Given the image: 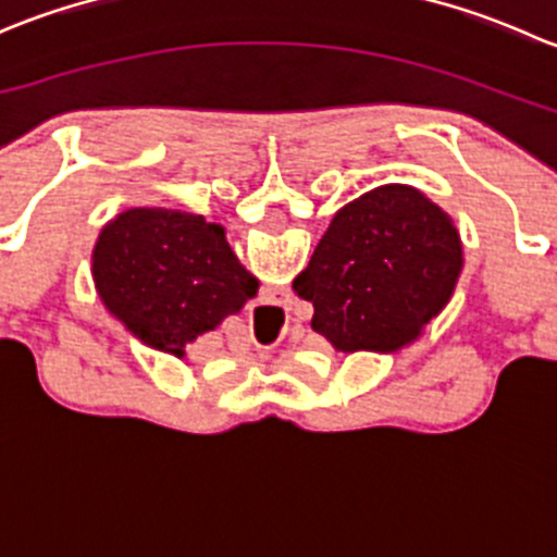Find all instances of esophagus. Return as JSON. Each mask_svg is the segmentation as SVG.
Instances as JSON below:
<instances>
[{
  "label": "esophagus",
  "mask_w": 557,
  "mask_h": 557,
  "mask_svg": "<svg viewBox=\"0 0 557 557\" xmlns=\"http://www.w3.org/2000/svg\"><path fill=\"white\" fill-rule=\"evenodd\" d=\"M277 294H285V290H277ZM280 310H283V296H280V299H277V296H274V301L267 307V312L269 314H280Z\"/></svg>",
  "instance_id": "1"
}]
</instances>
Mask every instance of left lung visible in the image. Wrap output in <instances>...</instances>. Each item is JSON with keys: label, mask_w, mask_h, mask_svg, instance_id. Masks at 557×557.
Instances as JSON below:
<instances>
[{"label": "left lung", "mask_w": 557, "mask_h": 557, "mask_svg": "<svg viewBox=\"0 0 557 557\" xmlns=\"http://www.w3.org/2000/svg\"><path fill=\"white\" fill-rule=\"evenodd\" d=\"M463 272L453 218L423 190L387 183L342 207L294 290L339 352H398L450 305Z\"/></svg>", "instance_id": "left-lung-1"}]
</instances>
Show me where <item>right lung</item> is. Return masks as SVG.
<instances>
[{"label": "right lung", "mask_w": 557, "mask_h": 557, "mask_svg": "<svg viewBox=\"0 0 557 557\" xmlns=\"http://www.w3.org/2000/svg\"><path fill=\"white\" fill-rule=\"evenodd\" d=\"M91 274L104 310L174 358L258 294L226 228L177 207H132L99 232Z\"/></svg>", "instance_id": "add662e5"}]
</instances>
